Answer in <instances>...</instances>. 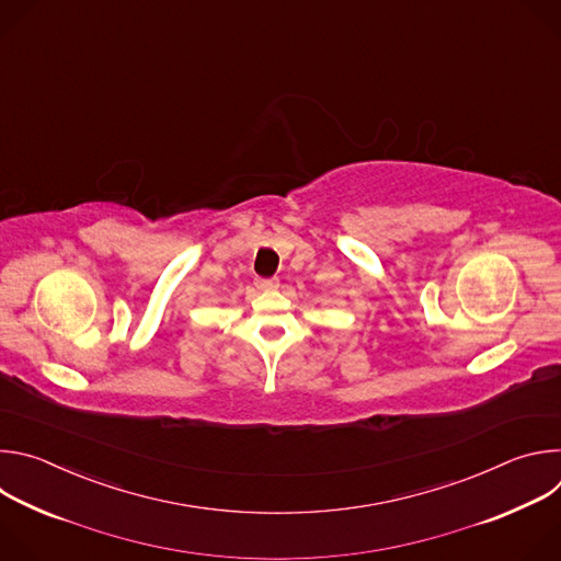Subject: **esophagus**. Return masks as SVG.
<instances>
[{"mask_svg": "<svg viewBox=\"0 0 561 561\" xmlns=\"http://www.w3.org/2000/svg\"><path fill=\"white\" fill-rule=\"evenodd\" d=\"M255 286H257V290L271 293V290H275L279 286V279H275V277H257Z\"/></svg>", "mask_w": 561, "mask_h": 561, "instance_id": "obj_1", "label": "esophagus"}]
</instances>
